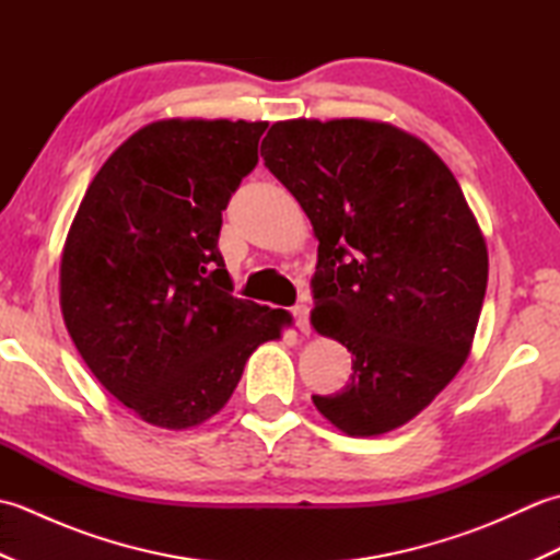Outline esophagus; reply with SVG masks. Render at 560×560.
<instances>
[{
	"label": "esophagus",
	"mask_w": 560,
	"mask_h": 560,
	"mask_svg": "<svg viewBox=\"0 0 560 560\" xmlns=\"http://www.w3.org/2000/svg\"><path fill=\"white\" fill-rule=\"evenodd\" d=\"M293 317H295V327H299L303 335H307V331H311V325H307V305H305V301H301L299 305H293Z\"/></svg>",
	"instance_id": "esophagus-1"
}]
</instances>
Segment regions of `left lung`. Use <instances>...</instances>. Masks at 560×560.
I'll list each match as a JSON object with an SVG mask.
<instances>
[{"label": "left lung", "mask_w": 560, "mask_h": 560, "mask_svg": "<svg viewBox=\"0 0 560 560\" xmlns=\"http://www.w3.org/2000/svg\"><path fill=\"white\" fill-rule=\"evenodd\" d=\"M261 159L319 241L311 325L353 361L351 383L313 404L347 435L395 431L471 351L489 281L479 221L443 159L389 122H273Z\"/></svg>", "instance_id": "8db88e82"}]
</instances>
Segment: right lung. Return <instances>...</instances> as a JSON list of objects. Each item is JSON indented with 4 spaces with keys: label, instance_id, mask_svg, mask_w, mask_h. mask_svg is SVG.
Wrapping results in <instances>:
<instances>
[{
    "label": "right lung",
    "instance_id": "obj_1",
    "mask_svg": "<svg viewBox=\"0 0 560 560\" xmlns=\"http://www.w3.org/2000/svg\"><path fill=\"white\" fill-rule=\"evenodd\" d=\"M267 122L159 120L101 165L69 225L59 307L89 371L141 421L187 431L219 413L291 313L233 299L221 211Z\"/></svg>",
    "mask_w": 560,
    "mask_h": 560
}]
</instances>
